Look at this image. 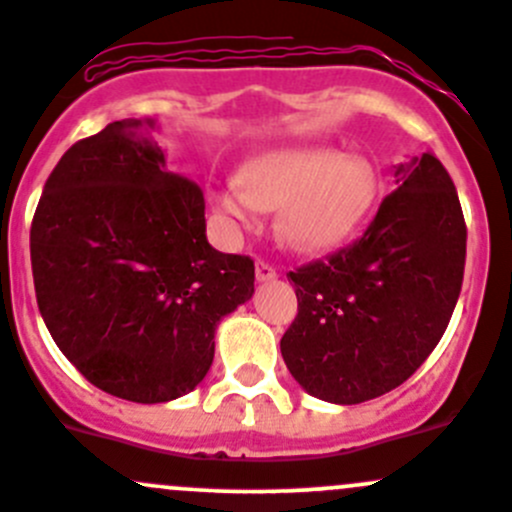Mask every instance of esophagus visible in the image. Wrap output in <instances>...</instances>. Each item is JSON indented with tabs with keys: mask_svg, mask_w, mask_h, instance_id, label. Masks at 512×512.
<instances>
[{
	"mask_svg": "<svg viewBox=\"0 0 512 512\" xmlns=\"http://www.w3.org/2000/svg\"><path fill=\"white\" fill-rule=\"evenodd\" d=\"M255 275H257V280H260V282H270V280H275V277H277V270H275V265H270L267 260H257Z\"/></svg>",
	"mask_w": 512,
	"mask_h": 512,
	"instance_id": "1",
	"label": "esophagus"
}]
</instances>
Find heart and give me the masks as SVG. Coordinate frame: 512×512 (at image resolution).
I'll return each mask as SVG.
<instances>
[{
  "instance_id": "heart-1",
  "label": "heart",
  "mask_w": 512,
  "mask_h": 512,
  "mask_svg": "<svg viewBox=\"0 0 512 512\" xmlns=\"http://www.w3.org/2000/svg\"><path fill=\"white\" fill-rule=\"evenodd\" d=\"M379 178L374 165L332 148H294L245 165L240 183L215 195L220 213L237 227H252L260 210L277 213V237L299 252L342 242L374 205Z\"/></svg>"
}]
</instances>
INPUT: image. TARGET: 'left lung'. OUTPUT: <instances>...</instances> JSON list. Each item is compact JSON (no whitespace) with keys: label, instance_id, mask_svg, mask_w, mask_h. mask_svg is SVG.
<instances>
[{"label":"left lung","instance_id":"8db88e82","mask_svg":"<svg viewBox=\"0 0 512 512\" xmlns=\"http://www.w3.org/2000/svg\"><path fill=\"white\" fill-rule=\"evenodd\" d=\"M399 188L342 250L289 272L297 317L280 349L312 396L361 404L404 384L428 359L456 309L466 220L433 153L396 170Z\"/></svg>","mask_w":512,"mask_h":512}]
</instances>
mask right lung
<instances>
[{
    "label": "right lung",
    "mask_w": 512,
    "mask_h": 512,
    "mask_svg": "<svg viewBox=\"0 0 512 512\" xmlns=\"http://www.w3.org/2000/svg\"><path fill=\"white\" fill-rule=\"evenodd\" d=\"M143 128L113 121L61 156L29 247L66 359L106 394L163 404L205 379L215 327L255 292V262L210 245L203 190L165 170Z\"/></svg>",
    "instance_id": "obj_1"
}]
</instances>
